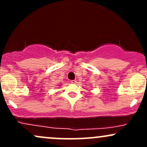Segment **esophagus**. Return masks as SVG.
Listing matches in <instances>:
<instances>
[{
	"mask_svg": "<svg viewBox=\"0 0 147 147\" xmlns=\"http://www.w3.org/2000/svg\"><path fill=\"white\" fill-rule=\"evenodd\" d=\"M71 82L72 84H77V80H73V81H72Z\"/></svg>",
	"mask_w": 147,
	"mask_h": 147,
	"instance_id": "obj_1",
	"label": "esophagus"
}]
</instances>
